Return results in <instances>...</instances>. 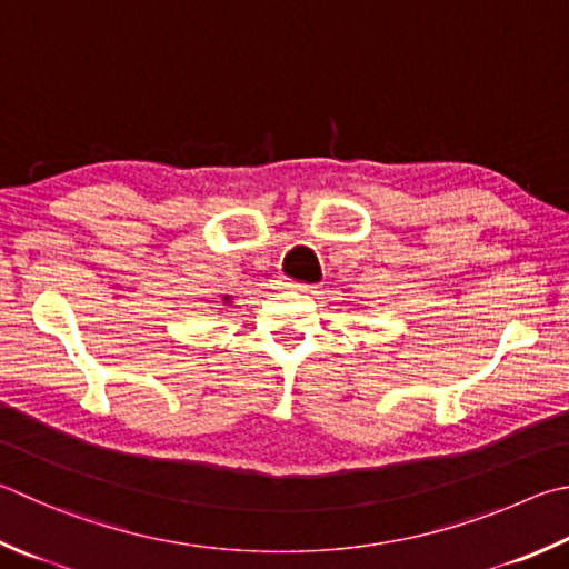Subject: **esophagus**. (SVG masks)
I'll list each match as a JSON object with an SVG mask.
<instances>
[{"label":"esophagus","instance_id":"obj_1","mask_svg":"<svg viewBox=\"0 0 569 569\" xmlns=\"http://www.w3.org/2000/svg\"><path fill=\"white\" fill-rule=\"evenodd\" d=\"M281 288H286V291H298V293H311L313 286L308 283H293V281H283Z\"/></svg>","mask_w":569,"mask_h":569}]
</instances>
